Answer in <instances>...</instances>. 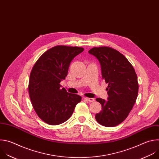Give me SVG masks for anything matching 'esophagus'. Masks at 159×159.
Returning a JSON list of instances; mask_svg holds the SVG:
<instances>
[{"label": "esophagus", "instance_id": "1", "mask_svg": "<svg viewBox=\"0 0 159 159\" xmlns=\"http://www.w3.org/2000/svg\"><path fill=\"white\" fill-rule=\"evenodd\" d=\"M84 100H86V101H88L89 102H93L94 101L93 98H86V97L84 98Z\"/></svg>", "mask_w": 159, "mask_h": 159}]
</instances>
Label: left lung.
Instances as JSON below:
<instances>
[{"label":"left lung","mask_w":159,"mask_h":159,"mask_svg":"<svg viewBox=\"0 0 159 159\" xmlns=\"http://www.w3.org/2000/svg\"><path fill=\"white\" fill-rule=\"evenodd\" d=\"M88 52L100 62L102 78L108 84V98L96 99L102 107L95 118L100 125L112 127L128 116L137 98L139 83L135 71L122 54L110 47H94Z\"/></svg>","instance_id":"8db88e82"}]
</instances>
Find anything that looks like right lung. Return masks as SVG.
<instances>
[{"mask_svg": "<svg viewBox=\"0 0 159 159\" xmlns=\"http://www.w3.org/2000/svg\"><path fill=\"white\" fill-rule=\"evenodd\" d=\"M84 48L58 45L44 52L31 70L28 90L33 107L45 123L57 125L72 115L81 97L69 93L60 82L68 75L73 58Z\"/></svg>", "mask_w": 159, "mask_h": 159, "instance_id": "add662e5", "label": "right lung"}]
</instances>
